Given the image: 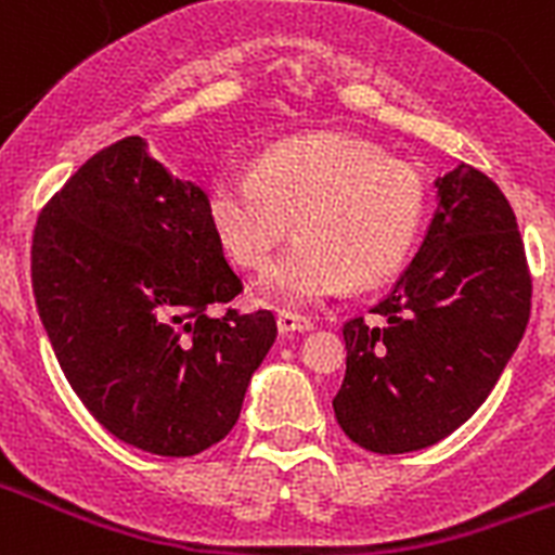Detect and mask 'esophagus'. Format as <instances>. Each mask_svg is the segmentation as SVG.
I'll use <instances>...</instances> for the list:
<instances>
[{
  "mask_svg": "<svg viewBox=\"0 0 555 555\" xmlns=\"http://www.w3.org/2000/svg\"><path fill=\"white\" fill-rule=\"evenodd\" d=\"M311 327H313L311 317H302V313H294V311H281V313H278V331H281V333L311 331Z\"/></svg>",
  "mask_w": 555,
  "mask_h": 555,
  "instance_id": "34e87169",
  "label": "esophagus"
}]
</instances>
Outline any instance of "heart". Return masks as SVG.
<instances>
[{
  "label": "heart",
  "mask_w": 555,
  "mask_h": 555,
  "mask_svg": "<svg viewBox=\"0 0 555 555\" xmlns=\"http://www.w3.org/2000/svg\"><path fill=\"white\" fill-rule=\"evenodd\" d=\"M208 217L235 263L261 272L288 230L300 242L263 278L292 306L331 300L347 286L389 281L428 219V185L414 166L338 132L263 150L253 171L222 169L208 183Z\"/></svg>",
  "instance_id": "heart-1"
}]
</instances>
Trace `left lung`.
Returning <instances> with one entry per match:
<instances>
[{
  "label": "left lung",
  "mask_w": 555,
  "mask_h": 555,
  "mask_svg": "<svg viewBox=\"0 0 555 555\" xmlns=\"http://www.w3.org/2000/svg\"><path fill=\"white\" fill-rule=\"evenodd\" d=\"M436 214L375 322L345 325L333 411L380 455L436 444L494 389L531 317V272L503 191L467 164L436 180Z\"/></svg>",
  "instance_id": "left-lung-1"
}]
</instances>
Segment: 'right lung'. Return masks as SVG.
I'll return each instance as SVG.
<instances>
[{
  "label": "right lung",
  "mask_w": 555,
  "mask_h": 555,
  "mask_svg": "<svg viewBox=\"0 0 555 555\" xmlns=\"http://www.w3.org/2000/svg\"><path fill=\"white\" fill-rule=\"evenodd\" d=\"M33 292L52 350L96 423L169 459L222 442L274 345L272 311L228 308L242 292L208 194L139 135L88 158L41 210Z\"/></svg>",
  "instance_id": "right-lung-1"
}]
</instances>
